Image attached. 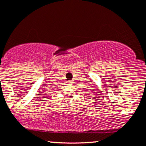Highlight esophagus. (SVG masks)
Masks as SVG:
<instances>
[{
  "instance_id": "34e87169",
  "label": "esophagus",
  "mask_w": 146,
  "mask_h": 146,
  "mask_svg": "<svg viewBox=\"0 0 146 146\" xmlns=\"http://www.w3.org/2000/svg\"><path fill=\"white\" fill-rule=\"evenodd\" d=\"M71 82H72L71 81L69 80V81H68V84H71Z\"/></svg>"
}]
</instances>
